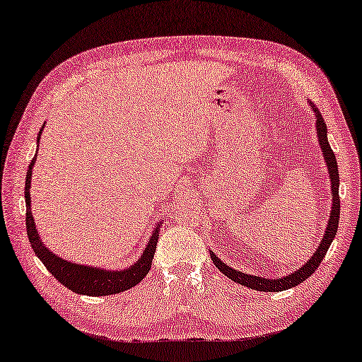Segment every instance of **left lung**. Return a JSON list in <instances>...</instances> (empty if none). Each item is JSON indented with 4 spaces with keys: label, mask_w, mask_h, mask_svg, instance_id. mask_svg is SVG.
<instances>
[{
    "label": "left lung",
    "mask_w": 362,
    "mask_h": 362,
    "mask_svg": "<svg viewBox=\"0 0 362 362\" xmlns=\"http://www.w3.org/2000/svg\"><path fill=\"white\" fill-rule=\"evenodd\" d=\"M310 107L315 111V119H316V135H318V143L321 146L322 151V157H325L326 167H327V173H329V181H331V195H332V210H331V216H329L327 221V227L325 235H322V240L318 245V248L313 252V256H310L308 261L302 265V267L293 272L291 275L281 276V278H264V276H256V275H250L245 274V272H238L235 269H232L230 265L224 264L221 259L214 255L213 251H210V256L213 259V264L216 265L219 272L230 278L232 281H235L242 286L251 288L255 291H264V293H280V291H286L297 286L307 280L308 276H312L315 274V270L320 267V264L322 259H325L326 252L331 246L332 240L335 238V233H337L339 229V218H340V197H339V167H337V158H335V154L331 149V144L327 141V127L325 124V119H322L321 112L318 111V107H315V105L310 101Z\"/></svg>",
    "instance_id": "left-lung-1"
}]
</instances>
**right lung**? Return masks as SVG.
<instances>
[{
	"mask_svg": "<svg viewBox=\"0 0 362 362\" xmlns=\"http://www.w3.org/2000/svg\"><path fill=\"white\" fill-rule=\"evenodd\" d=\"M44 125H46V122L42 124L40 135H37V139H36L37 143H40ZM36 156L37 154H35L33 160L30 162L28 170H27V177H25L27 235L31 243V248L35 251V255L40 257V261L46 265V269L55 276V280H59L63 286H66L69 291H73L76 294H84V296H92V297L111 296V294L124 293V291L136 286V284L141 281L151 270L162 221L160 223H157V226L152 229L149 242L146 243V248L143 250L141 256L136 259V262H133L130 267H127L124 270H107L101 267H92V265L76 264L71 261H66V259H62L44 245L40 233H37L33 213H31L30 187H31V175H33Z\"/></svg>",
	"mask_w": 362,
	"mask_h": 362,
	"instance_id": "right-lung-1",
	"label": "right lung"
}]
</instances>
